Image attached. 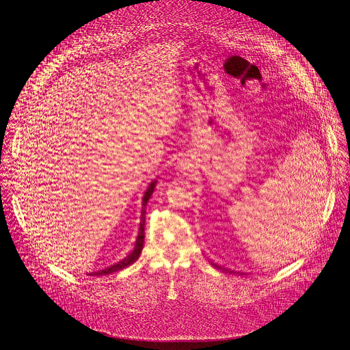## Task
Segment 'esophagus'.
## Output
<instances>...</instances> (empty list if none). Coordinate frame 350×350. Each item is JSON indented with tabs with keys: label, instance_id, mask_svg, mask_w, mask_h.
<instances>
[{
	"label": "esophagus",
	"instance_id": "esophagus-1",
	"mask_svg": "<svg viewBox=\"0 0 350 350\" xmlns=\"http://www.w3.org/2000/svg\"><path fill=\"white\" fill-rule=\"evenodd\" d=\"M178 172H189V167H187V165L186 164H183V165H180V167H178Z\"/></svg>",
	"mask_w": 350,
	"mask_h": 350
}]
</instances>
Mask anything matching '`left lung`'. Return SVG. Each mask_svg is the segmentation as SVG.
Wrapping results in <instances>:
<instances>
[{
	"label": "left lung",
	"instance_id": "1",
	"mask_svg": "<svg viewBox=\"0 0 350 350\" xmlns=\"http://www.w3.org/2000/svg\"><path fill=\"white\" fill-rule=\"evenodd\" d=\"M211 265L213 267H215V268H218V269H223V267H219V265H217V264H214V262H211ZM223 271H227V269H223ZM232 271H230V273H231Z\"/></svg>",
	"mask_w": 350,
	"mask_h": 350
}]
</instances>
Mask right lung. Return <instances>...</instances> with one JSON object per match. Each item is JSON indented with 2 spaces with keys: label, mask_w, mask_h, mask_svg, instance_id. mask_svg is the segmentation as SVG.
Instances as JSON below:
<instances>
[{
  "label": "right lung",
  "mask_w": 350,
  "mask_h": 350,
  "mask_svg": "<svg viewBox=\"0 0 350 350\" xmlns=\"http://www.w3.org/2000/svg\"><path fill=\"white\" fill-rule=\"evenodd\" d=\"M156 183L157 180H153L149 187H147L144 196H143V200H142V215H140V227H139V234H137V238H136V243H135V248L133 251L129 254L127 256H124V258L119 262H116L115 265H110L105 269H100V271H95V272H89L88 275H90V277H100V275H109V273H113V272H118L129 265H132L133 262L137 261V258L142 254V250H143V244H144V221H146V206H147V201H149V198L152 197L153 191H154V187H156Z\"/></svg>",
  "instance_id": "obj_1"
}]
</instances>
